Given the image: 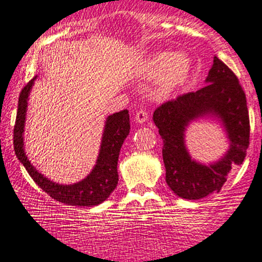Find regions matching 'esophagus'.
Returning <instances> with one entry per match:
<instances>
[{
  "mask_svg": "<svg viewBox=\"0 0 262 262\" xmlns=\"http://www.w3.org/2000/svg\"><path fill=\"white\" fill-rule=\"evenodd\" d=\"M135 120L138 122V124H144V122L148 120V113L146 112V110H138L136 113V115H135Z\"/></svg>",
  "mask_w": 262,
  "mask_h": 262,
  "instance_id": "obj_1",
  "label": "esophagus"
}]
</instances>
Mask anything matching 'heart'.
Instances as JSON below:
<instances>
[{"label":"heart","mask_w":262,"mask_h":262,"mask_svg":"<svg viewBox=\"0 0 262 262\" xmlns=\"http://www.w3.org/2000/svg\"><path fill=\"white\" fill-rule=\"evenodd\" d=\"M192 62L185 54L157 51L144 60L140 72L144 78H159L156 87L158 97L167 98L179 91L191 75Z\"/></svg>","instance_id":"b5f03b06"}]
</instances>
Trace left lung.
I'll return each mask as SVG.
<instances>
[{"instance_id":"8db88e82","label":"left lung","mask_w":262,"mask_h":262,"mask_svg":"<svg viewBox=\"0 0 262 262\" xmlns=\"http://www.w3.org/2000/svg\"><path fill=\"white\" fill-rule=\"evenodd\" d=\"M206 84L167 101L153 114L163 140L165 181L175 195L186 200L220 192L232 169L244 162L249 147L250 124L245 93L232 70L217 56ZM199 118L217 119L230 142L223 158L210 165L195 161L185 143L186 128Z\"/></svg>"}]
</instances>
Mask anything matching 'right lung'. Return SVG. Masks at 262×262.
Segmentation results:
<instances>
[{"mask_svg": "<svg viewBox=\"0 0 262 262\" xmlns=\"http://www.w3.org/2000/svg\"><path fill=\"white\" fill-rule=\"evenodd\" d=\"M36 77L38 76L30 79L26 87L21 89L18 99V112L13 132L15 156L40 189L44 190L56 201L70 206H97L101 204L109 198L118 185L119 153L125 138L130 134L128 110H122L106 118L97 162L84 179L70 185L55 183L39 173L38 169L29 162L24 149V127L28 100Z\"/></svg>", "mask_w": 262, "mask_h": 262, "instance_id": "obj_1", "label": "right lung"}]
</instances>
